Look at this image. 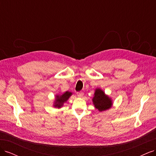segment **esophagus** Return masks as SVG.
Listing matches in <instances>:
<instances>
[{
    "mask_svg": "<svg viewBox=\"0 0 156 156\" xmlns=\"http://www.w3.org/2000/svg\"><path fill=\"white\" fill-rule=\"evenodd\" d=\"M77 94L78 97L81 98V97H83V95H84V93H83V92H78L77 93Z\"/></svg>",
    "mask_w": 156,
    "mask_h": 156,
    "instance_id": "obj_1",
    "label": "esophagus"
}]
</instances>
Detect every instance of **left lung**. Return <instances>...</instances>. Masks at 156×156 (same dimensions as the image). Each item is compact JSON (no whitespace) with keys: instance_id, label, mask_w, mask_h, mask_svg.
<instances>
[{"instance_id":"1","label":"left lung","mask_w":156,"mask_h":156,"mask_svg":"<svg viewBox=\"0 0 156 156\" xmlns=\"http://www.w3.org/2000/svg\"><path fill=\"white\" fill-rule=\"evenodd\" d=\"M92 100L95 107L100 111H105L112 105V101L109 98L105 96V93L100 89H96Z\"/></svg>"}]
</instances>
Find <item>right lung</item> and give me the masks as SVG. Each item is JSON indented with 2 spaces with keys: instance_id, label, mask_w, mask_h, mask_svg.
Segmentation results:
<instances>
[{
  "instance_id": "obj_1",
  "label": "right lung",
  "mask_w": 156,
  "mask_h": 156,
  "mask_svg": "<svg viewBox=\"0 0 156 156\" xmlns=\"http://www.w3.org/2000/svg\"><path fill=\"white\" fill-rule=\"evenodd\" d=\"M72 95V93L69 92H66L62 95L60 96H57L56 99V102L55 107H60L63 105V103L68 100V99L69 98V96Z\"/></svg>"
}]
</instances>
